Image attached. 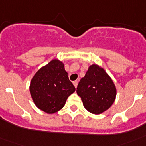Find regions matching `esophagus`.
<instances>
[{
    "instance_id": "34e87169",
    "label": "esophagus",
    "mask_w": 146,
    "mask_h": 146,
    "mask_svg": "<svg viewBox=\"0 0 146 146\" xmlns=\"http://www.w3.org/2000/svg\"><path fill=\"white\" fill-rule=\"evenodd\" d=\"M77 83H78V82H77V80H76V81H74V82H73V84H74V87H75V88H77Z\"/></svg>"
}]
</instances>
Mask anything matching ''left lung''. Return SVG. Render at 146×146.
Listing matches in <instances>:
<instances>
[{
    "label": "left lung",
    "instance_id": "obj_1",
    "mask_svg": "<svg viewBox=\"0 0 146 146\" xmlns=\"http://www.w3.org/2000/svg\"><path fill=\"white\" fill-rule=\"evenodd\" d=\"M77 93L88 111L99 115L113 105L117 91L113 80L102 67L92 64L81 78Z\"/></svg>",
    "mask_w": 146,
    "mask_h": 146
}]
</instances>
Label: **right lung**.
<instances>
[{"mask_svg":"<svg viewBox=\"0 0 146 146\" xmlns=\"http://www.w3.org/2000/svg\"><path fill=\"white\" fill-rule=\"evenodd\" d=\"M29 90L35 105L44 113L53 114L64 108L75 88L69 80L64 63L54 59L36 72Z\"/></svg>","mask_w":146,"mask_h":146,"instance_id":"obj_1","label":"right lung"}]
</instances>
